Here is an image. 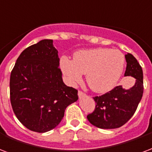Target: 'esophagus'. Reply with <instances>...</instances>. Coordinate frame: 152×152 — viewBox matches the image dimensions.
Listing matches in <instances>:
<instances>
[{
    "mask_svg": "<svg viewBox=\"0 0 152 152\" xmlns=\"http://www.w3.org/2000/svg\"><path fill=\"white\" fill-rule=\"evenodd\" d=\"M86 94H85V93H83L82 91H79L78 92V96H79L80 98H81V97H83V96H85Z\"/></svg>",
    "mask_w": 152,
    "mask_h": 152,
    "instance_id": "esophagus-1",
    "label": "esophagus"
}]
</instances>
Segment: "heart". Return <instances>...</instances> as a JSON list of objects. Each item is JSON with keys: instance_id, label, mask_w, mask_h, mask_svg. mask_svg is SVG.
Masks as SVG:
<instances>
[{"instance_id": "b5f03b06", "label": "heart", "mask_w": 152, "mask_h": 152, "mask_svg": "<svg viewBox=\"0 0 152 152\" xmlns=\"http://www.w3.org/2000/svg\"><path fill=\"white\" fill-rule=\"evenodd\" d=\"M125 58L122 52L110 48H98L76 51L73 60L60 59V67L71 84L86 81L91 89L98 93H107L115 87L124 69Z\"/></svg>"}]
</instances>
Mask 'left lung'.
<instances>
[{
  "label": "left lung",
  "instance_id": "left-lung-1",
  "mask_svg": "<svg viewBox=\"0 0 152 152\" xmlns=\"http://www.w3.org/2000/svg\"><path fill=\"white\" fill-rule=\"evenodd\" d=\"M126 68L125 76L135 79L131 88L122 85L102 96H94L95 110L87 118L91 124L101 129H115L122 126L131 118L137 110L143 93V74L137 59L130 53L125 56Z\"/></svg>",
  "mask_w": 152,
  "mask_h": 152
}]
</instances>
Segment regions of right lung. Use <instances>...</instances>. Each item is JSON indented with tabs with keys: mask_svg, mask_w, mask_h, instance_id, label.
<instances>
[{
	"mask_svg": "<svg viewBox=\"0 0 152 152\" xmlns=\"http://www.w3.org/2000/svg\"><path fill=\"white\" fill-rule=\"evenodd\" d=\"M53 40L43 39L22 51L10 75V102L20 122L44 133L61 122L66 108L78 100V91L62 79Z\"/></svg>",
	"mask_w": 152,
	"mask_h": 152,
	"instance_id": "right-lung-1",
	"label": "right lung"
}]
</instances>
